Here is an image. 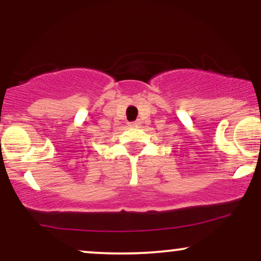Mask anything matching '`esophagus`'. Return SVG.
<instances>
[{
  "instance_id": "esophagus-1",
  "label": "esophagus",
  "mask_w": 261,
  "mask_h": 261,
  "mask_svg": "<svg viewBox=\"0 0 261 261\" xmlns=\"http://www.w3.org/2000/svg\"><path fill=\"white\" fill-rule=\"evenodd\" d=\"M140 120H136V121H133V122H128V125H130L131 127H134V126H139L140 125Z\"/></svg>"
}]
</instances>
